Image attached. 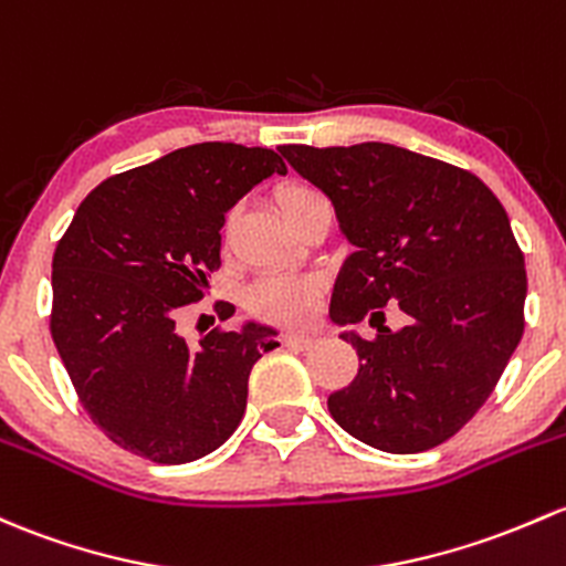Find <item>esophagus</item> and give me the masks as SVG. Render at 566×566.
<instances>
[{
    "mask_svg": "<svg viewBox=\"0 0 566 566\" xmlns=\"http://www.w3.org/2000/svg\"><path fill=\"white\" fill-rule=\"evenodd\" d=\"M314 342H317V338L308 336V333H284L282 336V344L290 349H308Z\"/></svg>",
    "mask_w": 566,
    "mask_h": 566,
    "instance_id": "esophagus-1",
    "label": "esophagus"
}]
</instances>
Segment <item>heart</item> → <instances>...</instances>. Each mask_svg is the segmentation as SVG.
<instances>
[{
    "mask_svg": "<svg viewBox=\"0 0 566 566\" xmlns=\"http://www.w3.org/2000/svg\"><path fill=\"white\" fill-rule=\"evenodd\" d=\"M317 200H325L319 189H314L306 181H298V178L276 184V189H273V203L290 224L298 222L301 213ZM230 230H233V219L228 217L222 228L224 243L230 241ZM317 298L319 284L314 279L303 276H263L249 284L247 293H243V303H247L249 312L254 317L268 319V323H303V319L312 317Z\"/></svg>",
    "mask_w": 566,
    "mask_h": 566,
    "instance_id": "obj_1",
    "label": "heart"
}]
</instances>
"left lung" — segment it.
Returning a JSON list of instances; mask_svg holds the SVG:
<instances>
[{"mask_svg":"<svg viewBox=\"0 0 566 566\" xmlns=\"http://www.w3.org/2000/svg\"><path fill=\"white\" fill-rule=\"evenodd\" d=\"M279 151L323 189L355 252L336 279L331 319L360 368L328 409L385 453H423L455 437L488 401L523 336L526 265L504 206L469 170L390 143ZM396 302L410 325L378 319Z\"/></svg>","mask_w":566,"mask_h":566,"instance_id":"obj_1","label":"left lung"}]
</instances>
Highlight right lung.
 Segmentation results:
<instances>
[{"mask_svg":"<svg viewBox=\"0 0 566 566\" xmlns=\"http://www.w3.org/2000/svg\"><path fill=\"white\" fill-rule=\"evenodd\" d=\"M271 174H287L273 148H176L97 184L59 238L53 344L92 423L127 453L198 461L241 423L249 374L276 331L217 325L192 347L176 317L219 271L224 211Z\"/></svg>","mask_w":566,"mask_h":566,"instance_id":"add662e5","label":"right lung"}]
</instances>
